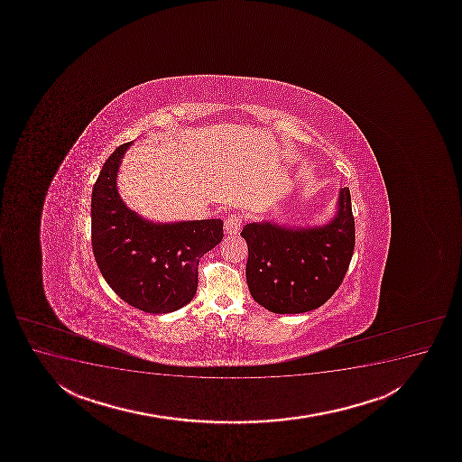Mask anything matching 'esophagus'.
Here are the masks:
<instances>
[{
    "label": "esophagus",
    "instance_id": "34e87169",
    "mask_svg": "<svg viewBox=\"0 0 462 462\" xmlns=\"http://www.w3.org/2000/svg\"><path fill=\"white\" fill-rule=\"evenodd\" d=\"M241 224H243V217L238 215V213H232V215L226 219V223H224V230H226V234L236 235L239 232Z\"/></svg>",
    "mask_w": 462,
    "mask_h": 462
}]
</instances>
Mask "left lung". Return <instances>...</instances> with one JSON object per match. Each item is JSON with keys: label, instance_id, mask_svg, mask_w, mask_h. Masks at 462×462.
<instances>
[{"label": "left lung", "instance_id": "left-lung-1", "mask_svg": "<svg viewBox=\"0 0 462 462\" xmlns=\"http://www.w3.org/2000/svg\"><path fill=\"white\" fill-rule=\"evenodd\" d=\"M241 236L249 249L245 278L256 303L275 314L317 310L342 284L353 258L356 228L349 189L340 190L338 212L326 226L250 223Z\"/></svg>", "mask_w": 462, "mask_h": 462}]
</instances>
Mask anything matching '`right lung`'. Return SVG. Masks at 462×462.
I'll list each match as a JSON object with an SVG mask.
<instances>
[{"instance_id":"add662e5","label":"right lung","mask_w":462,"mask_h":462,"mask_svg":"<svg viewBox=\"0 0 462 462\" xmlns=\"http://www.w3.org/2000/svg\"><path fill=\"white\" fill-rule=\"evenodd\" d=\"M131 142L116 148L94 184L91 239L98 269L120 299L150 314L190 303L199 258L223 239L221 219L154 224L120 199L116 178Z\"/></svg>"}]
</instances>
